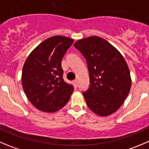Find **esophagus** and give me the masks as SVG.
<instances>
[{
  "mask_svg": "<svg viewBox=\"0 0 149 149\" xmlns=\"http://www.w3.org/2000/svg\"><path fill=\"white\" fill-rule=\"evenodd\" d=\"M73 85H74V87L75 88H77V80H74L73 81Z\"/></svg>",
  "mask_w": 149,
  "mask_h": 149,
  "instance_id": "34e87169",
  "label": "esophagus"
}]
</instances>
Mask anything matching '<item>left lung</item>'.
<instances>
[{
  "instance_id": "obj_1",
  "label": "left lung",
  "mask_w": 149,
  "mask_h": 149,
  "mask_svg": "<svg viewBox=\"0 0 149 149\" xmlns=\"http://www.w3.org/2000/svg\"><path fill=\"white\" fill-rule=\"evenodd\" d=\"M74 46L87 62L91 84L83 94L88 107L98 116L113 114L122 105L131 88L127 62L118 49L99 36L80 39Z\"/></svg>"
}]
</instances>
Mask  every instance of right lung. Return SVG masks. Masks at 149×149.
Segmentation results:
<instances>
[{
    "label": "right lung",
    "instance_id": "right-lung-1",
    "mask_svg": "<svg viewBox=\"0 0 149 149\" xmlns=\"http://www.w3.org/2000/svg\"><path fill=\"white\" fill-rule=\"evenodd\" d=\"M74 40L55 36L39 44L27 58L22 85L27 98L39 110L53 113L68 102L74 91L63 79L61 61Z\"/></svg>",
    "mask_w": 149,
    "mask_h": 149
}]
</instances>
